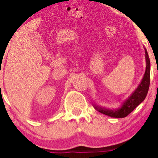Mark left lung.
Here are the masks:
<instances>
[{
	"label": "left lung",
	"mask_w": 158,
	"mask_h": 158,
	"mask_svg": "<svg viewBox=\"0 0 158 158\" xmlns=\"http://www.w3.org/2000/svg\"><path fill=\"white\" fill-rule=\"evenodd\" d=\"M146 59V69L144 76L141 79V82L137 87V89L134 91L133 93L122 103V106L118 109H106L104 107L93 105L94 108L99 112L106 114L111 118H125L128 116L135 108L139 106L144 100L147 96V94L149 89L150 85V70H151V63L148 56L147 49L144 48Z\"/></svg>",
	"instance_id": "1"
}]
</instances>
